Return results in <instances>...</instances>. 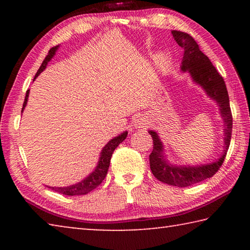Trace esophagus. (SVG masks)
<instances>
[{
  "instance_id": "obj_1",
  "label": "esophagus",
  "mask_w": 250,
  "mask_h": 250,
  "mask_svg": "<svg viewBox=\"0 0 250 250\" xmlns=\"http://www.w3.org/2000/svg\"><path fill=\"white\" fill-rule=\"evenodd\" d=\"M149 125V121H147L146 118L145 116H138L135 117V119L133 121V126L137 129H143V128H146V125Z\"/></svg>"
}]
</instances>
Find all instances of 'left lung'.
Returning <instances> with one entry per match:
<instances>
[{
	"label": "left lung",
	"mask_w": 250,
	"mask_h": 250,
	"mask_svg": "<svg viewBox=\"0 0 250 250\" xmlns=\"http://www.w3.org/2000/svg\"><path fill=\"white\" fill-rule=\"evenodd\" d=\"M172 35L176 43L184 49L181 70L191 76L193 83L202 87L206 95L218 104L224 128L222 154L214 162L197 164V166H188V164L176 166L168 162L163 142L161 141L158 132L153 130L149 131L153 139V150L150 154V167L153 175L163 183L185 188V186L196 184L198 182L209 179L222 167L230 145L232 118L225 82L211 64L209 58L204 53H202L196 42L188 34L180 31H172Z\"/></svg>",
	"instance_id": "obj_1"
}]
</instances>
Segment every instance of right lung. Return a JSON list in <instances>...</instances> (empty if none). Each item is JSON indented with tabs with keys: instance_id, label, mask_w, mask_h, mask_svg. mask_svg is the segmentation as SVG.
<instances>
[{
	"instance_id": "right-lung-1",
	"label": "right lung",
	"mask_w": 250,
	"mask_h": 250,
	"mask_svg": "<svg viewBox=\"0 0 250 250\" xmlns=\"http://www.w3.org/2000/svg\"><path fill=\"white\" fill-rule=\"evenodd\" d=\"M58 48H59V45L55 46V47L49 49L48 55L45 57L43 62H42L40 69L37 70L35 78L34 79H36L37 76H39L42 71L45 70L46 66H47V64L50 62V59L55 56V54H56ZM28 95H29V90L26 91V96H25V100H24L23 108H22V112L24 111V109L27 104ZM126 135H128V131H125V132H122L119 135H117V137L111 139V140H110L107 145L103 147V150H101V152H100L99 161H98V163H97V167H95V170L92 171L89 175L84 177L83 180H82L80 182H78V183L73 184V185L64 186V188H62V186L61 188H56V186H54V188L53 186H47V188H52L55 192H58L61 194H64V195H69V196L84 195V194H88L89 192H91L92 189H95L97 186H99L101 184V182L104 180L105 175H107L108 168L110 166V159H111L113 151H115L116 147L125 140V139L126 138Z\"/></svg>"
}]
</instances>
